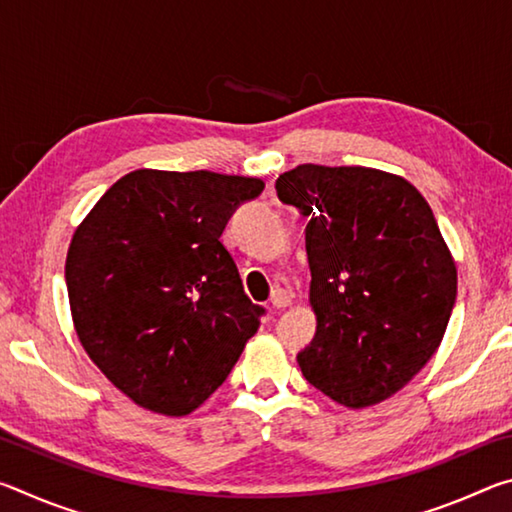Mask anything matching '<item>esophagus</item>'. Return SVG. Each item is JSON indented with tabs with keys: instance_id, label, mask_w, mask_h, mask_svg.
<instances>
[{
	"instance_id": "1",
	"label": "esophagus",
	"mask_w": 512,
	"mask_h": 512,
	"mask_svg": "<svg viewBox=\"0 0 512 512\" xmlns=\"http://www.w3.org/2000/svg\"><path fill=\"white\" fill-rule=\"evenodd\" d=\"M291 305V296L284 289H275L273 293H271V307L273 309H284V307H289Z\"/></svg>"
}]
</instances>
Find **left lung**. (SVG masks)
I'll return each mask as SVG.
<instances>
[{
  "label": "left lung",
  "mask_w": 512,
  "mask_h": 512,
  "mask_svg": "<svg viewBox=\"0 0 512 512\" xmlns=\"http://www.w3.org/2000/svg\"><path fill=\"white\" fill-rule=\"evenodd\" d=\"M277 198L307 216L316 336L305 379L350 409L384 402L424 368L456 302V266L436 216L404 178L368 167L300 164Z\"/></svg>",
  "instance_id": "1"
}]
</instances>
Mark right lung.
<instances>
[{
	"instance_id": "right-lung-1",
	"label": "right lung",
	"mask_w": 512,
	"mask_h": 512,
	"mask_svg": "<svg viewBox=\"0 0 512 512\" xmlns=\"http://www.w3.org/2000/svg\"><path fill=\"white\" fill-rule=\"evenodd\" d=\"M257 178L140 169L94 205L67 250L76 334L135 404L198 409L235 368L264 307L250 302L221 235Z\"/></svg>"
}]
</instances>
